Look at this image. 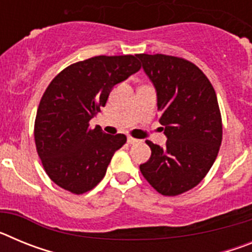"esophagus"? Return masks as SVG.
<instances>
[{"label": "esophagus", "instance_id": "obj_1", "mask_svg": "<svg viewBox=\"0 0 252 252\" xmlns=\"http://www.w3.org/2000/svg\"><path fill=\"white\" fill-rule=\"evenodd\" d=\"M127 142H128V144H130V145H135V144H139V142H140V140H137V139H133V137L128 136V137H127Z\"/></svg>", "mask_w": 252, "mask_h": 252}]
</instances>
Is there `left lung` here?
<instances>
[{
    "instance_id": "8db88e82",
    "label": "left lung",
    "mask_w": 252,
    "mask_h": 252,
    "mask_svg": "<svg viewBox=\"0 0 252 252\" xmlns=\"http://www.w3.org/2000/svg\"><path fill=\"white\" fill-rule=\"evenodd\" d=\"M157 88L159 122L166 135L160 148L146 141L151 157L140 171L157 192L174 197L201 183L220 151L222 117L215 88L192 62L164 54H137Z\"/></svg>"
}]
</instances>
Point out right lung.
I'll list each match as a JSON object with an SVG mask.
<instances>
[{"instance_id":"right-lung-1","label":"right lung","mask_w":252,"mask_h":252,"mask_svg":"<svg viewBox=\"0 0 252 252\" xmlns=\"http://www.w3.org/2000/svg\"><path fill=\"white\" fill-rule=\"evenodd\" d=\"M141 65L135 55H99L63 69L37 107L35 145L46 174L60 188L83 194L103 179L124 133L107 135L90 121L106 106L111 90Z\"/></svg>"}]
</instances>
